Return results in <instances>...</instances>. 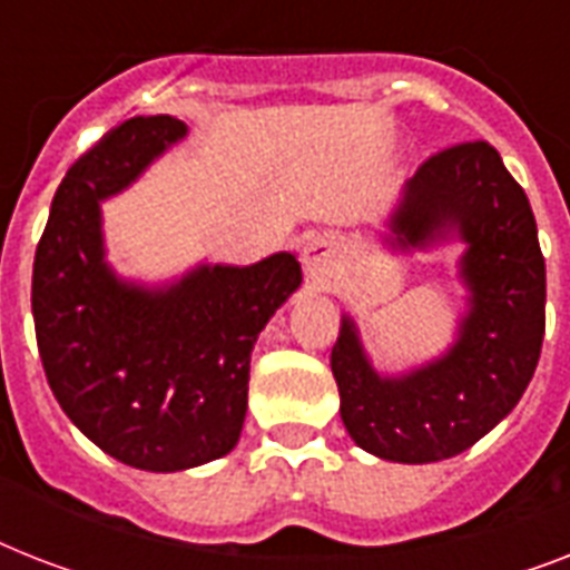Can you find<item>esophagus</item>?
I'll return each mask as SVG.
<instances>
[{
  "label": "esophagus",
  "instance_id": "1",
  "mask_svg": "<svg viewBox=\"0 0 570 570\" xmlns=\"http://www.w3.org/2000/svg\"><path fill=\"white\" fill-rule=\"evenodd\" d=\"M304 272L316 286L331 284V277L340 272V250L337 245L325 236H313L304 242Z\"/></svg>",
  "mask_w": 570,
  "mask_h": 570
}]
</instances>
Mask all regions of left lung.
Returning <instances> with one entry per match:
<instances>
[{
    "label": "left lung",
    "instance_id": "1",
    "mask_svg": "<svg viewBox=\"0 0 570 570\" xmlns=\"http://www.w3.org/2000/svg\"><path fill=\"white\" fill-rule=\"evenodd\" d=\"M381 245L399 254L459 242L464 311L441 355L381 373L352 313L331 348L340 416L375 459L429 464L470 450L512 407L539 366L548 275L532 206L488 141L432 156L399 191Z\"/></svg>",
    "mask_w": 570,
    "mask_h": 570
}]
</instances>
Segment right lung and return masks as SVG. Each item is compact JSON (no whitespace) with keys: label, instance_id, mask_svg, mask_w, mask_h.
I'll list each match as a JSON object with an SVG mask.
<instances>
[{"label":"right lung","instance_id":"obj_1","mask_svg":"<svg viewBox=\"0 0 570 570\" xmlns=\"http://www.w3.org/2000/svg\"><path fill=\"white\" fill-rule=\"evenodd\" d=\"M186 136L171 115L109 129L58 186L31 272L35 334L58 405L111 459L150 473L200 468L239 443L254 343L302 286L289 250L250 266L197 263L165 284L115 272L102 200Z\"/></svg>","mask_w":570,"mask_h":570}]
</instances>
